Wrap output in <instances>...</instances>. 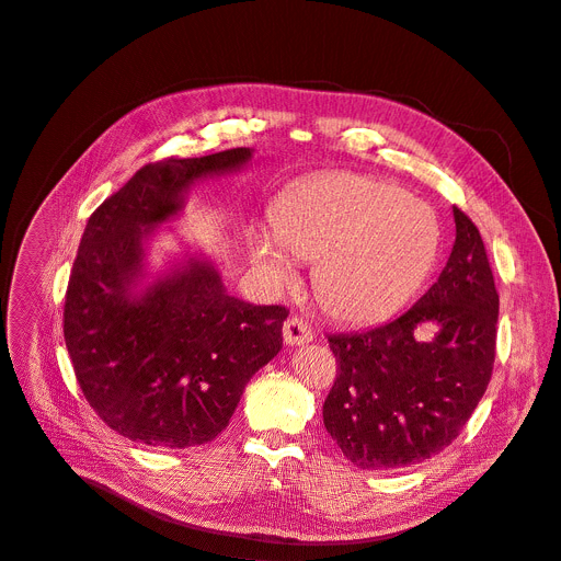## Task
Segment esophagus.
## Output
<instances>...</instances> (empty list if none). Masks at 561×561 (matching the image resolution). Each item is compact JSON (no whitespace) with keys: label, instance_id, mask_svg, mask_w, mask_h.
<instances>
[{"label":"esophagus","instance_id":"1","mask_svg":"<svg viewBox=\"0 0 561 561\" xmlns=\"http://www.w3.org/2000/svg\"><path fill=\"white\" fill-rule=\"evenodd\" d=\"M283 337L291 346H295V344H306V342L312 340V329L304 322L301 317L291 314L287 322H285V327H283Z\"/></svg>","mask_w":561,"mask_h":561}]
</instances>
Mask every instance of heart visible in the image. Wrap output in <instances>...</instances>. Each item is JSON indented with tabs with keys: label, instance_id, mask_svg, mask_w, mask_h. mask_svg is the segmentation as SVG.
<instances>
[{
	"label": "heart",
	"instance_id": "obj_1",
	"mask_svg": "<svg viewBox=\"0 0 561 561\" xmlns=\"http://www.w3.org/2000/svg\"><path fill=\"white\" fill-rule=\"evenodd\" d=\"M274 237L253 234L251 255L276 285L295 270L285 253L317 262L314 291L340 322L369 324L402 308L438 251L434 211L394 184L358 173L301 182L274 209Z\"/></svg>",
	"mask_w": 561,
	"mask_h": 561
}]
</instances>
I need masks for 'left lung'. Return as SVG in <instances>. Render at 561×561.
<instances>
[{
  "instance_id": "left-lung-1",
  "label": "left lung",
  "mask_w": 561,
  "mask_h": 561,
  "mask_svg": "<svg viewBox=\"0 0 561 561\" xmlns=\"http://www.w3.org/2000/svg\"><path fill=\"white\" fill-rule=\"evenodd\" d=\"M457 239L438 280L392 322L329 335L337 377L324 426L363 470L407 468L455 440L493 375L497 308L477 226L455 207Z\"/></svg>"
}]
</instances>
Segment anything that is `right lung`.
<instances>
[{
    "label": "right lung",
    "instance_id": "obj_1",
    "mask_svg": "<svg viewBox=\"0 0 561 561\" xmlns=\"http://www.w3.org/2000/svg\"><path fill=\"white\" fill-rule=\"evenodd\" d=\"M249 159V148H232L146 164L89 217L66 289L64 337L87 402L129 440H215L251 377L280 352L289 310L230 297L205 260L131 295L144 237L178 215L190 184Z\"/></svg>",
    "mask_w": 561,
    "mask_h": 561
}]
</instances>
